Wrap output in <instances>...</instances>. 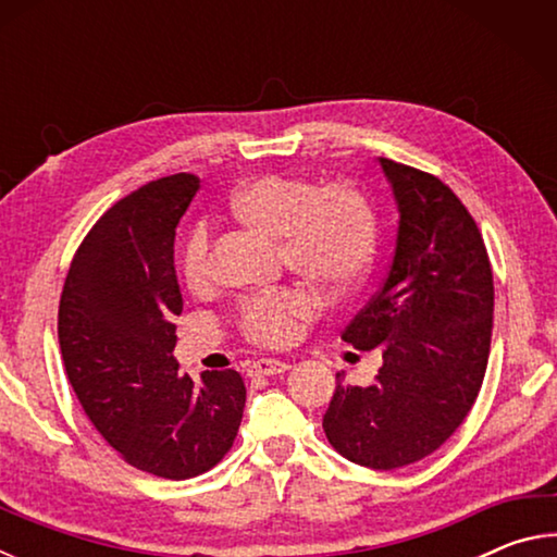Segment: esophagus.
<instances>
[{
  "instance_id": "esophagus-1",
  "label": "esophagus",
  "mask_w": 557,
  "mask_h": 557,
  "mask_svg": "<svg viewBox=\"0 0 557 557\" xmlns=\"http://www.w3.org/2000/svg\"><path fill=\"white\" fill-rule=\"evenodd\" d=\"M289 366L285 361H277V358H258L248 366L250 375H280L285 373Z\"/></svg>"
}]
</instances>
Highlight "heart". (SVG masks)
<instances>
[{
  "label": "heart",
  "mask_w": 557,
  "mask_h": 557,
  "mask_svg": "<svg viewBox=\"0 0 557 557\" xmlns=\"http://www.w3.org/2000/svg\"><path fill=\"white\" fill-rule=\"evenodd\" d=\"M228 211L245 228L277 240L285 268L329 297L358 285L375 248V215L351 184L319 186L297 176L265 174L235 188ZM178 275L191 295L213 285L211 235L196 225L178 250ZM314 314V299L297 289L248 299L240 329L250 342L282 346Z\"/></svg>",
  "instance_id": "b5f03b06"
}]
</instances>
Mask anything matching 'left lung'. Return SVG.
<instances>
[{"instance_id": "left-lung-1", "label": "left lung", "mask_w": 557, "mask_h": 557, "mask_svg": "<svg viewBox=\"0 0 557 557\" xmlns=\"http://www.w3.org/2000/svg\"><path fill=\"white\" fill-rule=\"evenodd\" d=\"M398 206L388 277L342 338L381 354L371 385L336 391L324 432L348 461L398 469L445 445L482 388L494 322L484 238L437 176L379 157Z\"/></svg>"}]
</instances>
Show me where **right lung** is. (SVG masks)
I'll list each match as a JSON object with an SVG mask.
<instances>
[{
  "instance_id": "1",
  "label": "right lung",
  "mask_w": 557,
  "mask_h": 557,
  "mask_svg": "<svg viewBox=\"0 0 557 557\" xmlns=\"http://www.w3.org/2000/svg\"><path fill=\"white\" fill-rule=\"evenodd\" d=\"M196 191L199 176L174 174L120 199L75 252L59 307L63 366L90 422L127 465L174 482L219 465L245 408L238 371L194 381L174 358V231Z\"/></svg>"
}]
</instances>
